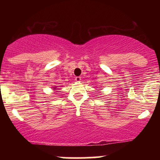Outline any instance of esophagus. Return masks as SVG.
I'll return each instance as SVG.
<instances>
[{
	"instance_id": "esophagus-1",
	"label": "esophagus",
	"mask_w": 160,
	"mask_h": 160,
	"mask_svg": "<svg viewBox=\"0 0 160 160\" xmlns=\"http://www.w3.org/2000/svg\"><path fill=\"white\" fill-rule=\"evenodd\" d=\"M75 80H76L77 82H80V80H81V78H80V77H76V78H75Z\"/></svg>"
}]
</instances>
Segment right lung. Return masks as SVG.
<instances>
[{
	"mask_svg": "<svg viewBox=\"0 0 160 160\" xmlns=\"http://www.w3.org/2000/svg\"><path fill=\"white\" fill-rule=\"evenodd\" d=\"M53 86V87H52V88L53 90H56V89H57V86Z\"/></svg>",
	"mask_w": 160,
	"mask_h": 160,
	"instance_id": "add662e5",
	"label": "right lung"
}]
</instances>
